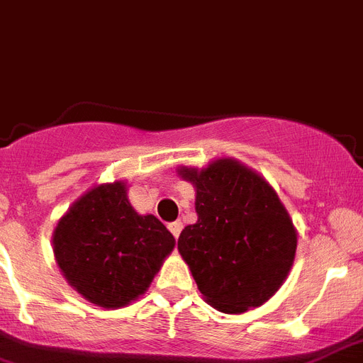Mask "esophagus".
Returning a JSON list of instances; mask_svg holds the SVG:
<instances>
[{"instance_id": "1", "label": "esophagus", "mask_w": 363, "mask_h": 363, "mask_svg": "<svg viewBox=\"0 0 363 363\" xmlns=\"http://www.w3.org/2000/svg\"><path fill=\"white\" fill-rule=\"evenodd\" d=\"M168 230L173 234V238L177 239L179 234H181V230H182V223L181 220H173V223H169L168 225Z\"/></svg>"}]
</instances>
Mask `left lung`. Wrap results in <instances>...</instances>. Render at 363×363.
I'll return each instance as SVG.
<instances>
[{
  "label": "left lung",
  "mask_w": 363,
  "mask_h": 363,
  "mask_svg": "<svg viewBox=\"0 0 363 363\" xmlns=\"http://www.w3.org/2000/svg\"><path fill=\"white\" fill-rule=\"evenodd\" d=\"M177 173L194 184L197 212L177 248L206 303L226 314L263 305L291 272L298 245L274 188L235 159Z\"/></svg>",
  "instance_id": "obj_1"
}]
</instances>
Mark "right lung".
<instances>
[{
    "label": "right lung",
    "mask_w": 363,
    "mask_h": 363,
    "mask_svg": "<svg viewBox=\"0 0 363 363\" xmlns=\"http://www.w3.org/2000/svg\"><path fill=\"white\" fill-rule=\"evenodd\" d=\"M175 247L155 216H140L124 181L91 188L72 203L52 234L56 263L87 301L121 308L143 296Z\"/></svg>",
    "instance_id": "1"
}]
</instances>
